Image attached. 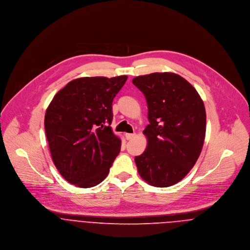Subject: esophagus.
Instances as JSON below:
<instances>
[{
    "label": "esophagus",
    "instance_id": "1",
    "mask_svg": "<svg viewBox=\"0 0 250 250\" xmlns=\"http://www.w3.org/2000/svg\"><path fill=\"white\" fill-rule=\"evenodd\" d=\"M135 136H136V134H129V133H127V134H125V137H126V139L129 141V140H132L133 138H135Z\"/></svg>",
    "mask_w": 250,
    "mask_h": 250
}]
</instances>
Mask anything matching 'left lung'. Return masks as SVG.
<instances>
[{
  "label": "left lung",
  "instance_id": "left-lung-1",
  "mask_svg": "<svg viewBox=\"0 0 250 250\" xmlns=\"http://www.w3.org/2000/svg\"><path fill=\"white\" fill-rule=\"evenodd\" d=\"M148 107L143 134L147 147L135 158L141 177L154 187L180 182L195 165L205 140L206 111L196 89L175 73H152L133 79Z\"/></svg>",
  "mask_w": 250,
  "mask_h": 250
}]
</instances>
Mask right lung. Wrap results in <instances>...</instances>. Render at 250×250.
Segmentation results:
<instances>
[{"label":"right lung","instance_id":"obj_1","mask_svg":"<svg viewBox=\"0 0 250 250\" xmlns=\"http://www.w3.org/2000/svg\"><path fill=\"white\" fill-rule=\"evenodd\" d=\"M127 78L75 79L47 107L44 126L51 156L70 184L91 188L107 177L121 147L110 128L111 105Z\"/></svg>","mask_w":250,"mask_h":250}]
</instances>
